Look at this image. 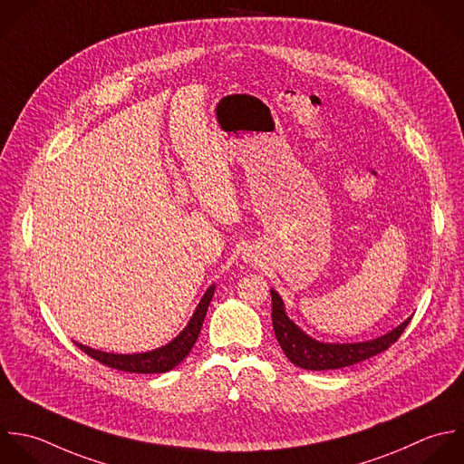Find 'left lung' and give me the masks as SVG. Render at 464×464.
Wrapping results in <instances>:
<instances>
[{"label":"left lung","instance_id":"obj_1","mask_svg":"<svg viewBox=\"0 0 464 464\" xmlns=\"http://www.w3.org/2000/svg\"><path fill=\"white\" fill-rule=\"evenodd\" d=\"M273 298V329L276 340L285 353V356L300 369L307 371H334L356 365L369 360L383 351H387L407 329L412 318H407L401 325L371 342L360 343H324L307 336L289 316L285 314L284 302L280 295L271 289Z\"/></svg>","mask_w":464,"mask_h":464}]
</instances>
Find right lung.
<instances>
[{
    "mask_svg": "<svg viewBox=\"0 0 464 464\" xmlns=\"http://www.w3.org/2000/svg\"><path fill=\"white\" fill-rule=\"evenodd\" d=\"M213 295H215V285H211L204 293L200 304L197 305V309H195L189 324L184 327V331L175 340H171L168 345L159 347L155 351L140 353V354H113V353H102V351L90 349V347H86L82 343H77V342H75V345L84 354L93 358L95 362H99L102 365H108L111 369H117V371L135 372V374L168 372L173 367H177L189 354V351L193 349V345H195V342L200 334V329H202V324H204V318H206V313H208V307H209V302H211Z\"/></svg>",
    "mask_w": 464,
    "mask_h": 464,
    "instance_id": "right-lung-1",
    "label": "right lung"
}]
</instances>
